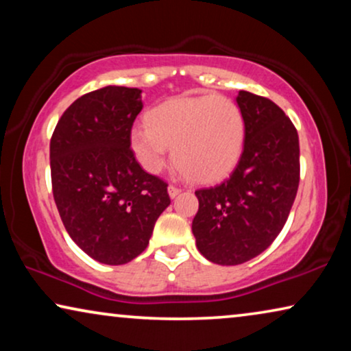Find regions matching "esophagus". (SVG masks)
<instances>
[{"instance_id":"34e87169","label":"esophagus","mask_w":351,"mask_h":351,"mask_svg":"<svg viewBox=\"0 0 351 351\" xmlns=\"http://www.w3.org/2000/svg\"><path fill=\"white\" fill-rule=\"evenodd\" d=\"M167 193H169L171 198H176V196L180 193V189H179V186H176V185H169V186H167Z\"/></svg>"}]
</instances>
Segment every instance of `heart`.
<instances>
[{
  "instance_id": "obj_1",
  "label": "heart",
  "mask_w": 351,
  "mask_h": 351,
  "mask_svg": "<svg viewBox=\"0 0 351 351\" xmlns=\"http://www.w3.org/2000/svg\"><path fill=\"white\" fill-rule=\"evenodd\" d=\"M246 121L233 100L220 95L180 97L153 110L148 124L132 128L131 148L147 172L156 174L172 150L176 166L199 184L223 179L238 165Z\"/></svg>"
}]
</instances>
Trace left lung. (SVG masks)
Listing matches in <instances>:
<instances>
[{
	"mask_svg": "<svg viewBox=\"0 0 351 351\" xmlns=\"http://www.w3.org/2000/svg\"><path fill=\"white\" fill-rule=\"evenodd\" d=\"M237 104L246 121L241 158L227 180L195 191L196 247L219 265H239L265 251L299 189V136L291 119L270 99L247 90H239Z\"/></svg>",
	"mask_w": 351,
	"mask_h": 351,
	"instance_id": "obj_1",
	"label": "left lung"
}]
</instances>
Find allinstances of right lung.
Here are the masks:
<instances>
[{"mask_svg":"<svg viewBox=\"0 0 351 351\" xmlns=\"http://www.w3.org/2000/svg\"><path fill=\"white\" fill-rule=\"evenodd\" d=\"M142 90L105 86L65 110L51 138L52 193L70 238L94 261L123 265L145 251L171 204L167 184L131 150Z\"/></svg>","mask_w":351,"mask_h":351,"instance_id":"obj_1","label":"right lung"}]
</instances>
